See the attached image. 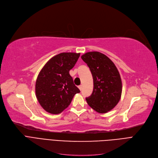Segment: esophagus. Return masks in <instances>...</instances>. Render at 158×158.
<instances>
[{
	"label": "esophagus",
	"mask_w": 158,
	"mask_h": 158,
	"mask_svg": "<svg viewBox=\"0 0 158 158\" xmlns=\"http://www.w3.org/2000/svg\"><path fill=\"white\" fill-rule=\"evenodd\" d=\"M78 88L80 89V91H81V89H82V85H79L78 86Z\"/></svg>",
	"instance_id": "34e87169"
}]
</instances>
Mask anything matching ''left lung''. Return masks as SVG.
<instances>
[{
    "mask_svg": "<svg viewBox=\"0 0 158 158\" xmlns=\"http://www.w3.org/2000/svg\"><path fill=\"white\" fill-rule=\"evenodd\" d=\"M81 58L88 64L94 79L93 92L85 100L96 112L106 113L116 106L121 98L120 75L114 63L102 53L87 52Z\"/></svg>",
    "mask_w": 158,
    "mask_h": 158,
    "instance_id": "8db88e82",
    "label": "left lung"
}]
</instances>
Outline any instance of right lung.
I'll return each mask as SVG.
<instances>
[{"mask_svg":"<svg viewBox=\"0 0 158 158\" xmlns=\"http://www.w3.org/2000/svg\"><path fill=\"white\" fill-rule=\"evenodd\" d=\"M80 53H61L46 64L36 81V96L41 106L50 114H58L67 108L75 94L80 92L69 74Z\"/></svg>","mask_w":158,"mask_h":158,"instance_id":"add662e5","label":"right lung"}]
</instances>
